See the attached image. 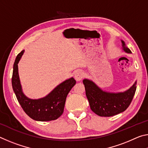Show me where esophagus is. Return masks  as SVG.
<instances>
[{
  "label": "esophagus",
  "mask_w": 148,
  "mask_h": 148,
  "mask_svg": "<svg viewBox=\"0 0 148 148\" xmlns=\"http://www.w3.org/2000/svg\"><path fill=\"white\" fill-rule=\"evenodd\" d=\"M84 76V73L82 71H77L74 74V77L76 81H80Z\"/></svg>",
  "instance_id": "obj_1"
}]
</instances>
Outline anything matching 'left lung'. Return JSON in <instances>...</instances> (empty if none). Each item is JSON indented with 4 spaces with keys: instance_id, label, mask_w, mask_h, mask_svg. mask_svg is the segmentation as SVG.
<instances>
[{
    "instance_id": "left-lung-1",
    "label": "left lung",
    "mask_w": 148,
    "mask_h": 148,
    "mask_svg": "<svg viewBox=\"0 0 148 148\" xmlns=\"http://www.w3.org/2000/svg\"><path fill=\"white\" fill-rule=\"evenodd\" d=\"M123 49L127 53L131 51L121 40ZM90 108L95 114L101 117H110L124 112L131 103L136 89V82L131 88L121 92L104 91L91 80H83Z\"/></svg>"
}]
</instances>
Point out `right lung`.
<instances>
[{"label": "right lung", "instance_id": "obj_1", "mask_svg": "<svg viewBox=\"0 0 148 148\" xmlns=\"http://www.w3.org/2000/svg\"><path fill=\"white\" fill-rule=\"evenodd\" d=\"M24 53V50L17 55L15 60L12 77V84L17 101L24 112L32 119L40 121L56 120L63 113L67 95L76 84L73 77L58 85L44 98L31 99L22 91L18 74L17 64Z\"/></svg>", "mask_w": 148, "mask_h": 148}]
</instances>
